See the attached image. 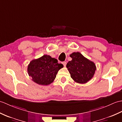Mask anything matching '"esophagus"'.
<instances>
[{
    "mask_svg": "<svg viewBox=\"0 0 122 122\" xmlns=\"http://www.w3.org/2000/svg\"><path fill=\"white\" fill-rule=\"evenodd\" d=\"M62 63L63 64V65L64 67L66 66V62H62Z\"/></svg>",
    "mask_w": 122,
    "mask_h": 122,
    "instance_id": "obj_1",
    "label": "esophagus"
}]
</instances>
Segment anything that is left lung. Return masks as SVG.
I'll return each mask as SVG.
<instances>
[{"label": "left lung", "mask_w": 122, "mask_h": 122, "mask_svg": "<svg viewBox=\"0 0 122 122\" xmlns=\"http://www.w3.org/2000/svg\"><path fill=\"white\" fill-rule=\"evenodd\" d=\"M70 57L72 58V60L68 62L66 67L71 77L76 83H87L95 74L96 70L95 64L79 52L72 53Z\"/></svg>", "instance_id": "left-lung-1"}]
</instances>
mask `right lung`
Segmentation results:
<instances>
[{
	"label": "right lung",
	"instance_id": "add662e5",
	"mask_svg": "<svg viewBox=\"0 0 122 122\" xmlns=\"http://www.w3.org/2000/svg\"><path fill=\"white\" fill-rule=\"evenodd\" d=\"M63 67V64H59L56 59L45 55L30 62L27 72L35 83L41 85H48L52 83L59 70Z\"/></svg>",
	"mask_w": 122,
	"mask_h": 122
}]
</instances>
